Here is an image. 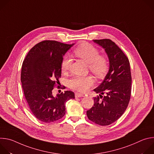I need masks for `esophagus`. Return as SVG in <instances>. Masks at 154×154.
<instances>
[{
  "label": "esophagus",
  "mask_w": 154,
  "mask_h": 154,
  "mask_svg": "<svg viewBox=\"0 0 154 154\" xmlns=\"http://www.w3.org/2000/svg\"><path fill=\"white\" fill-rule=\"evenodd\" d=\"M84 95L83 94H80V93H75V97L77 98V97H83Z\"/></svg>",
  "instance_id": "obj_1"
}]
</instances>
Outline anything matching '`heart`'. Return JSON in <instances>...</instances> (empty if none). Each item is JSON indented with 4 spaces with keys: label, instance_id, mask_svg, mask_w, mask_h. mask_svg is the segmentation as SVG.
<instances>
[{
    "label": "heart",
    "instance_id": "heart-1",
    "mask_svg": "<svg viewBox=\"0 0 154 154\" xmlns=\"http://www.w3.org/2000/svg\"><path fill=\"white\" fill-rule=\"evenodd\" d=\"M74 54L80 58L88 64L90 70L99 79L103 78L108 72L109 63L107 58L99 55V52L94 46L87 42H83L75 50ZM71 64V60L68 55L63 57L61 67L63 71H68ZM94 80L91 75L74 76L69 80L68 85L71 88L85 93L94 84Z\"/></svg>",
    "mask_w": 154,
    "mask_h": 154
}]
</instances>
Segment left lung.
<instances>
[{
  "label": "left lung",
  "instance_id": "1",
  "mask_svg": "<svg viewBox=\"0 0 154 154\" xmlns=\"http://www.w3.org/2000/svg\"><path fill=\"white\" fill-rule=\"evenodd\" d=\"M93 41L105 49L109 69L102 83L94 90L100 94L94 97V106L86 112V115L90 121L98 125H108L117 121L128 106L131 90L130 63L122 51L111 39Z\"/></svg>",
  "mask_w": 154,
  "mask_h": 154
}]
</instances>
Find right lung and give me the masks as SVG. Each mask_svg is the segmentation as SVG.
Wrapping results in <instances>:
<instances>
[{
  "mask_svg": "<svg viewBox=\"0 0 154 154\" xmlns=\"http://www.w3.org/2000/svg\"><path fill=\"white\" fill-rule=\"evenodd\" d=\"M74 45L45 40L34 46L22 65L20 80L25 98L33 115L39 121L50 123L58 121L66 113L65 103L74 99L71 91L52 94L61 75V63Z\"/></svg>",
  "mask_w": 154,
  "mask_h": 154,
  "instance_id": "1",
  "label": "right lung"
}]
</instances>
